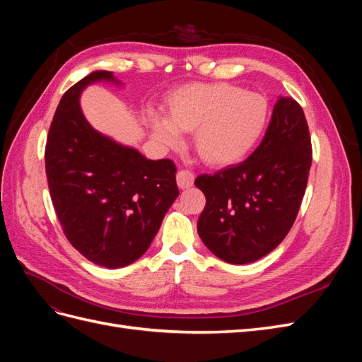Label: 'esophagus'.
<instances>
[{"mask_svg": "<svg viewBox=\"0 0 362 362\" xmlns=\"http://www.w3.org/2000/svg\"><path fill=\"white\" fill-rule=\"evenodd\" d=\"M194 175L190 170H178L177 173V184L181 190L189 189L193 185Z\"/></svg>", "mask_w": 362, "mask_h": 362, "instance_id": "obj_1", "label": "esophagus"}]
</instances>
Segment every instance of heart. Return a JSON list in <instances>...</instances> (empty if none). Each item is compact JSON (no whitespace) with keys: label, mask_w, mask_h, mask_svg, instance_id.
I'll use <instances>...</instances> for the list:
<instances>
[{"label":"heart","mask_w":362,"mask_h":362,"mask_svg":"<svg viewBox=\"0 0 362 362\" xmlns=\"http://www.w3.org/2000/svg\"><path fill=\"white\" fill-rule=\"evenodd\" d=\"M168 116L149 112L151 136L161 148L182 145V131L193 133L199 158L211 168L245 160L264 134L269 122L266 96L233 84H185L166 100Z\"/></svg>","instance_id":"obj_1"}]
</instances>
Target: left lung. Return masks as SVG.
Returning <instances> with one entry per match:
<instances>
[{
	"label": "left lung",
	"mask_w": 362,
	"mask_h": 362,
	"mask_svg": "<svg viewBox=\"0 0 362 362\" xmlns=\"http://www.w3.org/2000/svg\"><path fill=\"white\" fill-rule=\"evenodd\" d=\"M311 154L302 107L279 96L264 139L245 161L196 178L206 199L198 221L204 245L229 264L266 257L296 221Z\"/></svg>",
	"instance_id": "obj_1"
}]
</instances>
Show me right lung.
I'll use <instances>...</instances> for the list:
<instances>
[{
    "instance_id": "add662e5",
    "label": "right lung",
    "mask_w": 362,
    "mask_h": 362,
    "mask_svg": "<svg viewBox=\"0 0 362 362\" xmlns=\"http://www.w3.org/2000/svg\"><path fill=\"white\" fill-rule=\"evenodd\" d=\"M101 81L122 86L113 72L93 71L62 96L47 140L45 168L69 243L95 264L119 269L148 250L180 190L170 160H148L87 122L80 96Z\"/></svg>"
}]
</instances>
